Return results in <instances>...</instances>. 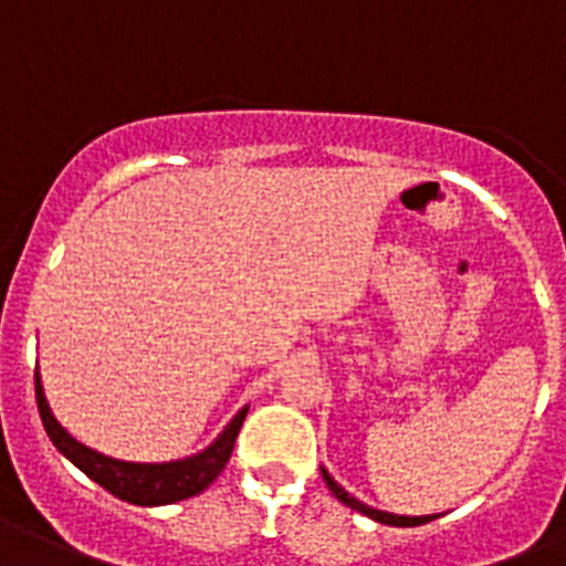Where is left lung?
<instances>
[{
	"mask_svg": "<svg viewBox=\"0 0 566 566\" xmlns=\"http://www.w3.org/2000/svg\"><path fill=\"white\" fill-rule=\"evenodd\" d=\"M321 474H324V480H326V485H329V491H332V494H335L337 500H340L343 505H348V509L357 511V514H363V516H371V520L382 522V525L413 527V525H424V522L436 520V514H430V516H399V514H388V511H377V509H371V505L360 503V500H357V497H352V494H348V491L343 489V485L335 483V478H332V474L326 472L324 467H321Z\"/></svg>",
	"mask_w": 566,
	"mask_h": 566,
	"instance_id": "left-lung-1",
	"label": "left lung"
}]
</instances>
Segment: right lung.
<instances>
[{
	"label": "right lung",
	"mask_w": 566,
	"mask_h": 566,
	"mask_svg": "<svg viewBox=\"0 0 566 566\" xmlns=\"http://www.w3.org/2000/svg\"><path fill=\"white\" fill-rule=\"evenodd\" d=\"M35 402H39V413L41 421H44L46 436L55 443L57 452L66 455L69 461L75 463L83 474H88L94 483H99L105 491H111L114 497L134 505H170L178 503V500L195 497V494H200L206 485L214 483L218 474L226 469V463H229L234 441L237 436H240V427L248 413L245 405V408L226 424V430L220 432L206 450H200L198 455L167 463H130L99 455V452L88 450V447H83L81 441H75V438L69 436V432L57 424L55 416H52L50 405H46L44 385H41L39 371H35Z\"/></svg>",
	"instance_id": "right-lung-1"
}]
</instances>
